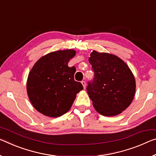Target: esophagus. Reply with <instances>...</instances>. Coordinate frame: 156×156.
I'll return each instance as SVG.
<instances>
[{
    "instance_id": "obj_1",
    "label": "esophagus",
    "mask_w": 156,
    "mask_h": 156,
    "mask_svg": "<svg viewBox=\"0 0 156 156\" xmlns=\"http://www.w3.org/2000/svg\"><path fill=\"white\" fill-rule=\"evenodd\" d=\"M81 83H82L83 87H84V89H85V87H86V83L85 82V81H82V82H81Z\"/></svg>"
}]
</instances>
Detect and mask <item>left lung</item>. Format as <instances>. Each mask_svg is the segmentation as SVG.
<instances>
[{
  "mask_svg": "<svg viewBox=\"0 0 156 156\" xmlns=\"http://www.w3.org/2000/svg\"><path fill=\"white\" fill-rule=\"evenodd\" d=\"M89 62L94 72L87 91L94 109L101 115L113 117L130 105L134 98L136 83L126 63L117 55L93 51Z\"/></svg>",
  "mask_w": 156,
  "mask_h": 156,
  "instance_id": "obj_1",
  "label": "left lung"
}]
</instances>
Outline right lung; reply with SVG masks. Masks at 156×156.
<instances>
[{
    "label": "right lung",
    "instance_id": "1",
    "mask_svg": "<svg viewBox=\"0 0 156 156\" xmlns=\"http://www.w3.org/2000/svg\"><path fill=\"white\" fill-rule=\"evenodd\" d=\"M76 53L73 49L51 52L39 58L30 71L27 94L33 107L42 115L54 118L63 115L83 89L74 80L76 68L68 66Z\"/></svg>",
    "mask_w": 156,
    "mask_h": 156
}]
</instances>
